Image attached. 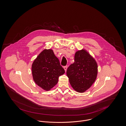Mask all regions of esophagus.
Segmentation results:
<instances>
[{
	"mask_svg": "<svg viewBox=\"0 0 126 126\" xmlns=\"http://www.w3.org/2000/svg\"><path fill=\"white\" fill-rule=\"evenodd\" d=\"M67 68H68V67H67V66H65V67H64V70H65V71H67Z\"/></svg>",
	"mask_w": 126,
	"mask_h": 126,
	"instance_id": "34e87169",
	"label": "esophagus"
}]
</instances>
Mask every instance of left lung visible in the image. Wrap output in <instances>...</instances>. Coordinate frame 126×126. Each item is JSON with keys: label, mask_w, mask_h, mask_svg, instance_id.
<instances>
[{"label": "left lung", "mask_w": 126, "mask_h": 126, "mask_svg": "<svg viewBox=\"0 0 126 126\" xmlns=\"http://www.w3.org/2000/svg\"><path fill=\"white\" fill-rule=\"evenodd\" d=\"M67 75L73 89L84 93L95 82L98 75V64L95 58L84 49L76 51L74 62L68 68Z\"/></svg>", "instance_id": "1"}]
</instances>
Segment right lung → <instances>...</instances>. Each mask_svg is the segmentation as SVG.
Wrapping results in <instances>:
<instances>
[{"label": "right lung", "mask_w": 126, "mask_h": 126, "mask_svg": "<svg viewBox=\"0 0 126 126\" xmlns=\"http://www.w3.org/2000/svg\"><path fill=\"white\" fill-rule=\"evenodd\" d=\"M33 79L35 84L45 91L54 87L58 78L65 73L52 49H44L34 60L31 66Z\"/></svg>", "instance_id": "right-lung-1"}]
</instances>
